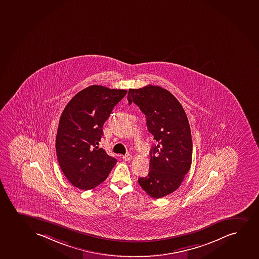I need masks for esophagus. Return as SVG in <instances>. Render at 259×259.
<instances>
[{"mask_svg": "<svg viewBox=\"0 0 259 259\" xmlns=\"http://www.w3.org/2000/svg\"><path fill=\"white\" fill-rule=\"evenodd\" d=\"M122 158H123L125 161H130V160H132V158H133V156L131 154H126V155L123 156Z\"/></svg>", "mask_w": 259, "mask_h": 259, "instance_id": "obj_1", "label": "esophagus"}]
</instances>
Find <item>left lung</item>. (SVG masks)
Listing matches in <instances>:
<instances>
[{
  "instance_id": "obj_1",
  "label": "left lung",
  "mask_w": 259,
  "mask_h": 259,
  "mask_svg": "<svg viewBox=\"0 0 259 259\" xmlns=\"http://www.w3.org/2000/svg\"><path fill=\"white\" fill-rule=\"evenodd\" d=\"M127 100L146 115L147 129L158 142L150 152L148 175L138 182L150 197L163 198L180 187L191 168L192 140L187 116L176 98L158 85L129 89Z\"/></svg>"
}]
</instances>
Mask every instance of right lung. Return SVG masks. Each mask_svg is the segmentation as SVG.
I'll use <instances>...</instances> for the list:
<instances>
[{"label":"right lung","instance_id":"add662e5","mask_svg":"<svg viewBox=\"0 0 259 259\" xmlns=\"http://www.w3.org/2000/svg\"><path fill=\"white\" fill-rule=\"evenodd\" d=\"M127 91L93 85L74 95L61 113L55 148L61 170L77 188L91 190L109 175L117 159L99 142L104 123Z\"/></svg>","mask_w":259,"mask_h":259}]
</instances>
